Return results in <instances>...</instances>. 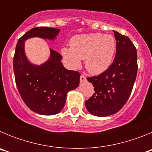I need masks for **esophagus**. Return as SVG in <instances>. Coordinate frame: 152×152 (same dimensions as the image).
<instances>
[{
  "instance_id": "obj_1",
  "label": "esophagus",
  "mask_w": 152,
  "mask_h": 152,
  "mask_svg": "<svg viewBox=\"0 0 152 152\" xmlns=\"http://www.w3.org/2000/svg\"><path fill=\"white\" fill-rule=\"evenodd\" d=\"M80 82H84V81H85V80H86V77H85V76H84V75H80Z\"/></svg>"
}]
</instances>
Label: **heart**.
<instances>
[{
  "label": "heart",
  "mask_w": 152,
  "mask_h": 152,
  "mask_svg": "<svg viewBox=\"0 0 152 152\" xmlns=\"http://www.w3.org/2000/svg\"><path fill=\"white\" fill-rule=\"evenodd\" d=\"M116 40L111 35L91 33L76 36L71 40V49L63 48L61 53L72 68L85 58L88 72L98 75L110 66L116 52Z\"/></svg>",
  "instance_id": "obj_1"
}]
</instances>
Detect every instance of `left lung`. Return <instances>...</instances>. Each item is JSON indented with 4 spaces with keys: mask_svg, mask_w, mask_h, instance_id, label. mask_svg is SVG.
<instances>
[{
    "mask_svg": "<svg viewBox=\"0 0 152 152\" xmlns=\"http://www.w3.org/2000/svg\"><path fill=\"white\" fill-rule=\"evenodd\" d=\"M116 40L115 58L105 72L87 77L94 87L86 108L96 116H107L123 108L131 94L137 75V51L128 36L113 31Z\"/></svg>",
    "mask_w": 152,
    "mask_h": 152,
    "instance_id": "obj_1",
    "label": "left lung"
}]
</instances>
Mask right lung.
<instances>
[{
	"label": "right lung",
	"instance_id": "right-lung-1",
	"mask_svg": "<svg viewBox=\"0 0 152 152\" xmlns=\"http://www.w3.org/2000/svg\"><path fill=\"white\" fill-rule=\"evenodd\" d=\"M59 29L38 26L29 29L18 40L13 56V72L17 89L31 110L42 115H55L66 101L67 94L80 83V74L64 68L62 56L50 49L49 59L39 66L33 65L24 52V41L31 37L54 39Z\"/></svg>",
	"mask_w": 152,
	"mask_h": 152
}]
</instances>
